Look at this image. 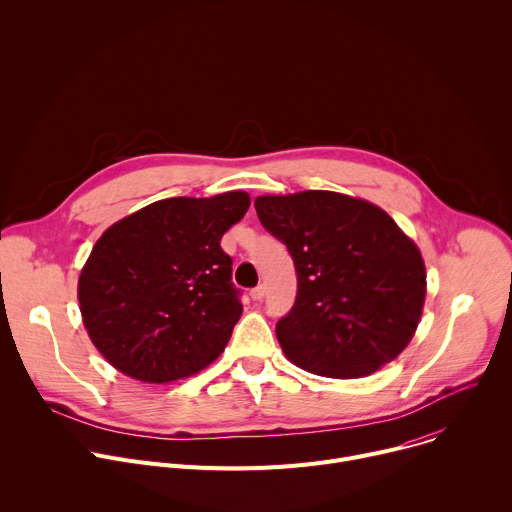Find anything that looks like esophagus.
I'll return each instance as SVG.
<instances>
[{"instance_id": "34e87169", "label": "esophagus", "mask_w": 512, "mask_h": 512, "mask_svg": "<svg viewBox=\"0 0 512 512\" xmlns=\"http://www.w3.org/2000/svg\"><path fill=\"white\" fill-rule=\"evenodd\" d=\"M251 298H253L255 302H261V300L265 298V285L259 283L257 287H253V289H251Z\"/></svg>"}]
</instances>
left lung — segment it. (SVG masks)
Segmentation results:
<instances>
[{"mask_svg": "<svg viewBox=\"0 0 512 512\" xmlns=\"http://www.w3.org/2000/svg\"><path fill=\"white\" fill-rule=\"evenodd\" d=\"M261 225L298 273L296 304L275 326L300 369L358 379L397 358L425 302L417 245L379 206L328 190L259 196Z\"/></svg>", "mask_w": 512, "mask_h": 512, "instance_id": "1", "label": "left lung"}]
</instances>
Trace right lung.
I'll list each match as a JSON object with an SVG mask.
<instances>
[{
    "instance_id": "obj_1",
    "label": "right lung",
    "mask_w": 512,
    "mask_h": 512,
    "mask_svg": "<svg viewBox=\"0 0 512 512\" xmlns=\"http://www.w3.org/2000/svg\"><path fill=\"white\" fill-rule=\"evenodd\" d=\"M251 200L152 202L111 225L79 277L83 324L97 350L143 383L190 377L221 354L243 314L223 235Z\"/></svg>"
}]
</instances>
